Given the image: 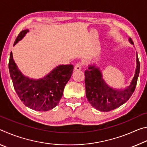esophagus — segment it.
I'll return each mask as SVG.
<instances>
[{
	"label": "esophagus",
	"instance_id": "34e87169",
	"mask_svg": "<svg viewBox=\"0 0 147 147\" xmlns=\"http://www.w3.org/2000/svg\"><path fill=\"white\" fill-rule=\"evenodd\" d=\"M82 69V65L80 63H77L75 66H74V71H80Z\"/></svg>",
	"mask_w": 147,
	"mask_h": 147
}]
</instances>
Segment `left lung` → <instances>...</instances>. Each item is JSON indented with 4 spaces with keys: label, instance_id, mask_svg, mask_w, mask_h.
<instances>
[{
    "label": "left lung",
    "instance_id": "1",
    "mask_svg": "<svg viewBox=\"0 0 147 147\" xmlns=\"http://www.w3.org/2000/svg\"><path fill=\"white\" fill-rule=\"evenodd\" d=\"M128 41L134 43L131 38ZM136 69L130 85L126 88L116 89L110 87L102 78V74L95 64L89 65L85 71L86 97L91 105L100 111H109L119 108L127 101L135 90L140 71L138 54L136 53Z\"/></svg>",
    "mask_w": 147,
    "mask_h": 147
}]
</instances>
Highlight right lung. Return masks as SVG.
Masks as SVG:
<instances>
[{
	"label": "right lung",
	"instance_id": "add662e5",
	"mask_svg": "<svg viewBox=\"0 0 147 147\" xmlns=\"http://www.w3.org/2000/svg\"><path fill=\"white\" fill-rule=\"evenodd\" d=\"M28 29L20 32L13 45L23 39ZM9 71L17 95L26 106L35 111H47L58 105L63 89L73 74V65H59L43 78H30L18 69L12 52L9 61Z\"/></svg>",
	"mask_w": 147,
	"mask_h": 147
}]
</instances>
